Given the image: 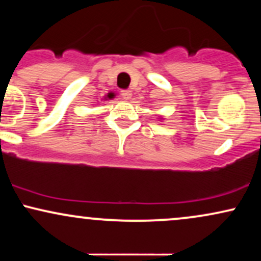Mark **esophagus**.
<instances>
[{
	"label": "esophagus",
	"mask_w": 261,
	"mask_h": 261,
	"mask_svg": "<svg viewBox=\"0 0 261 261\" xmlns=\"http://www.w3.org/2000/svg\"><path fill=\"white\" fill-rule=\"evenodd\" d=\"M131 95H133V92L128 91V89H126V91H122V92H121V97H122V99H125V100L130 99Z\"/></svg>",
	"instance_id": "34e87169"
}]
</instances>
